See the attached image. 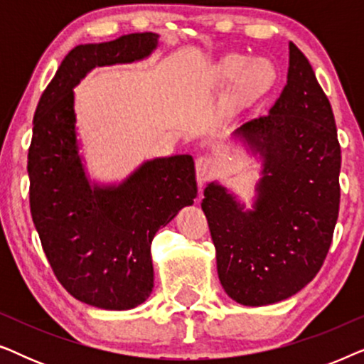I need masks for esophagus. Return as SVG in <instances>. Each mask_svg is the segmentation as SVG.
Segmentation results:
<instances>
[{
  "label": "esophagus",
  "instance_id": "esophagus-1",
  "mask_svg": "<svg viewBox=\"0 0 364 364\" xmlns=\"http://www.w3.org/2000/svg\"><path fill=\"white\" fill-rule=\"evenodd\" d=\"M213 171H215V162L212 161L210 157L207 156H202L198 157L196 161V173H197V182H198V187H203V183H205L208 178L212 177Z\"/></svg>",
  "mask_w": 364,
  "mask_h": 364
}]
</instances>
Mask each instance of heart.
<instances>
[{
    "label": "heart",
    "mask_w": 364,
    "mask_h": 364,
    "mask_svg": "<svg viewBox=\"0 0 364 364\" xmlns=\"http://www.w3.org/2000/svg\"><path fill=\"white\" fill-rule=\"evenodd\" d=\"M277 66L268 58L248 59L242 54H228L212 68L207 81L213 87L233 82L228 107L237 112L267 96L277 84Z\"/></svg>",
    "instance_id": "heart-1"
}]
</instances>
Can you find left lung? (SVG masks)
<instances>
[{
	"instance_id": "left-lung-1",
	"label": "left lung",
	"mask_w": 364,
	"mask_h": 364,
	"mask_svg": "<svg viewBox=\"0 0 364 364\" xmlns=\"http://www.w3.org/2000/svg\"><path fill=\"white\" fill-rule=\"evenodd\" d=\"M287 86L233 137L262 162L252 208L218 182L203 191L223 290L245 306L287 300L325 262L340 210L341 149L330 101L290 43Z\"/></svg>"
}]
</instances>
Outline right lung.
<instances>
[{"mask_svg": "<svg viewBox=\"0 0 364 364\" xmlns=\"http://www.w3.org/2000/svg\"><path fill=\"white\" fill-rule=\"evenodd\" d=\"M159 34L134 33L79 44L44 89L28 152L29 205L59 283L79 301L131 310L151 296V243L197 197L188 154L142 162L119 183L91 182L79 154L74 87L97 66L142 61Z\"/></svg>", "mask_w": 364, "mask_h": 364, "instance_id": "add662e5", "label": "right lung"}]
</instances>
